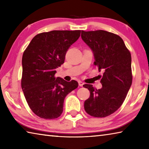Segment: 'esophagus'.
Listing matches in <instances>:
<instances>
[{
  "label": "esophagus",
  "mask_w": 149,
  "mask_h": 149,
  "mask_svg": "<svg viewBox=\"0 0 149 149\" xmlns=\"http://www.w3.org/2000/svg\"><path fill=\"white\" fill-rule=\"evenodd\" d=\"M78 84H79V85L80 87H82L83 85H84V83L82 82V81H78Z\"/></svg>",
  "instance_id": "1"
}]
</instances>
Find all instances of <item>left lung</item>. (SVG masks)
Returning <instances> with one entry per match:
<instances>
[{"label": "left lung", "mask_w": 149, "mask_h": 149, "mask_svg": "<svg viewBox=\"0 0 149 149\" xmlns=\"http://www.w3.org/2000/svg\"><path fill=\"white\" fill-rule=\"evenodd\" d=\"M81 39L91 49L94 64L104 72L102 88L92 85L84 87L90 91L84 102L87 114L104 118L115 112L123 104L132 84V56L123 39L118 35L103 30L81 31Z\"/></svg>", "instance_id": "left-lung-1"}]
</instances>
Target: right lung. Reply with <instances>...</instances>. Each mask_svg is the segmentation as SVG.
I'll return each instance as SVG.
<instances>
[{"label":"right lung","instance_id":"add662e5","mask_svg":"<svg viewBox=\"0 0 149 149\" xmlns=\"http://www.w3.org/2000/svg\"><path fill=\"white\" fill-rule=\"evenodd\" d=\"M80 33V30L41 33L35 35L25 50L22 91L29 108L40 118L51 120L59 117L65 97L78 87L76 81L68 82L54 75Z\"/></svg>","mask_w":149,"mask_h":149}]
</instances>
